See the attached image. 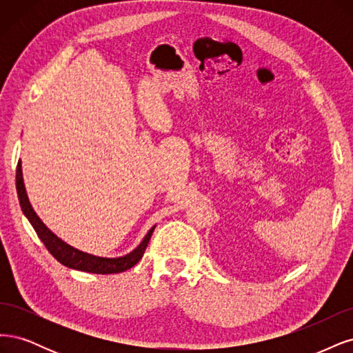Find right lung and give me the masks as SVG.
<instances>
[{
  "instance_id": "add662e5",
  "label": "right lung",
  "mask_w": 353,
  "mask_h": 353,
  "mask_svg": "<svg viewBox=\"0 0 353 353\" xmlns=\"http://www.w3.org/2000/svg\"><path fill=\"white\" fill-rule=\"evenodd\" d=\"M16 188H17V195H19L21 211H23L26 219L29 220L33 229H35L38 237L41 239L45 248L48 249L50 254L59 261L60 264L77 271L94 272V274H116V272H123L132 268L133 265L139 263V259L142 258L145 249L148 246V242H150L152 232L155 229V225H152L150 232H148L142 239V242L136 246L133 251H130L129 254L123 256L105 258V256L88 254L83 251H79V249L61 241V239L57 234H54L38 217V214L32 208L28 198L25 181H23V173H21V161H19L17 170H16Z\"/></svg>"
}]
</instances>
